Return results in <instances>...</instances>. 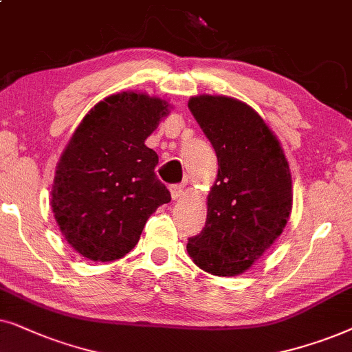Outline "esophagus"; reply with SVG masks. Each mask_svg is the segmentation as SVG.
I'll list each match as a JSON object with an SVG mask.
<instances>
[{
  "label": "esophagus",
  "mask_w": 352,
  "mask_h": 352,
  "mask_svg": "<svg viewBox=\"0 0 352 352\" xmlns=\"http://www.w3.org/2000/svg\"><path fill=\"white\" fill-rule=\"evenodd\" d=\"M184 185H172L170 186V195H172V199H179L182 198V195H184Z\"/></svg>",
  "instance_id": "34e87169"
}]
</instances>
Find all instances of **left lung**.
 Wrapping results in <instances>:
<instances>
[{
  "label": "left lung",
  "mask_w": 352,
  "mask_h": 352,
  "mask_svg": "<svg viewBox=\"0 0 352 352\" xmlns=\"http://www.w3.org/2000/svg\"><path fill=\"white\" fill-rule=\"evenodd\" d=\"M188 107L217 154L203 232L186 251L199 269L236 277L264 256L287 227L293 208L292 172L265 120L236 98L191 96Z\"/></svg>",
  "instance_id": "obj_1"
}]
</instances>
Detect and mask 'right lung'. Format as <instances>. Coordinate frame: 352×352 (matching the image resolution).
Returning a JSON list of instances; mask_svg holds the SVG:
<instances>
[{"label":"right lung","instance_id":"add662e5","mask_svg":"<svg viewBox=\"0 0 352 352\" xmlns=\"http://www.w3.org/2000/svg\"><path fill=\"white\" fill-rule=\"evenodd\" d=\"M172 104L142 91L106 96L88 111L56 166L51 209L65 241L93 262L120 259L170 193L144 142Z\"/></svg>","mask_w":352,"mask_h":352}]
</instances>
